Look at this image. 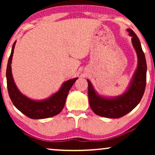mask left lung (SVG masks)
<instances>
[{
	"instance_id": "obj_1",
	"label": "left lung",
	"mask_w": 155,
	"mask_h": 155,
	"mask_svg": "<svg viewBox=\"0 0 155 155\" xmlns=\"http://www.w3.org/2000/svg\"><path fill=\"white\" fill-rule=\"evenodd\" d=\"M138 58V65L128 90L116 98H104L97 94L91 82H88V97L91 109L97 115L106 118H118L132 111L140 101L145 92L147 63L138 37L132 29H128Z\"/></svg>"
}]
</instances>
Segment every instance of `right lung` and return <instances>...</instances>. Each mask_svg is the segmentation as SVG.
Instances as JSON below:
<instances>
[{
	"label": "right lung",
	"instance_id": "right-lung-1",
	"mask_svg": "<svg viewBox=\"0 0 155 155\" xmlns=\"http://www.w3.org/2000/svg\"><path fill=\"white\" fill-rule=\"evenodd\" d=\"M15 43L16 42L15 41L12 45L11 54L8 59L6 69L7 87L12 102L19 111L26 115L27 117L33 119H41L57 115L63 110L69 90L78 78H76L65 82L58 92L55 93L46 100L38 101L27 98L17 88L12 76L10 64L12 62Z\"/></svg>",
	"mask_w": 155,
	"mask_h": 155
}]
</instances>
